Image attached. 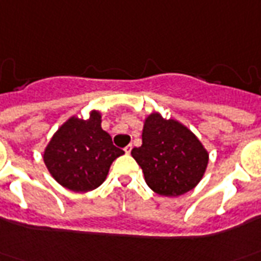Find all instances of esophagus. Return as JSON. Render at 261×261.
<instances>
[{"mask_svg":"<svg viewBox=\"0 0 261 261\" xmlns=\"http://www.w3.org/2000/svg\"><path fill=\"white\" fill-rule=\"evenodd\" d=\"M131 149H133V145H131V144H128V145H127V147H124L125 154H130V152H131Z\"/></svg>","mask_w":261,"mask_h":261,"instance_id":"34e87169","label":"esophagus"}]
</instances>
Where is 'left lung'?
I'll use <instances>...</instances> for the list:
<instances>
[{
  "mask_svg": "<svg viewBox=\"0 0 261 261\" xmlns=\"http://www.w3.org/2000/svg\"><path fill=\"white\" fill-rule=\"evenodd\" d=\"M131 155L141 167L145 182L164 196H179L194 189L207 165L206 149L185 125L151 114L144 124L143 145Z\"/></svg>",
  "mask_w": 261,
  "mask_h": 261,
  "instance_id": "obj_1",
  "label": "left lung"
}]
</instances>
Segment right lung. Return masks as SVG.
<instances>
[{
    "mask_svg": "<svg viewBox=\"0 0 261 261\" xmlns=\"http://www.w3.org/2000/svg\"><path fill=\"white\" fill-rule=\"evenodd\" d=\"M101 116L72 117L52 137L43 161L62 187L74 192H87L105 182L112 162L124 151L113 145L112 137L101 130Z\"/></svg>",
    "mask_w": 261,
    "mask_h": 261,
    "instance_id": "right-lung-1",
    "label": "right lung"
}]
</instances>
